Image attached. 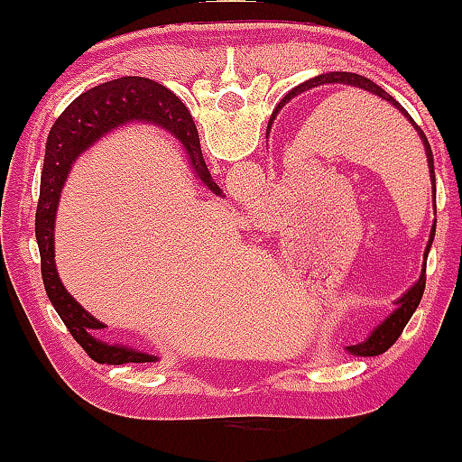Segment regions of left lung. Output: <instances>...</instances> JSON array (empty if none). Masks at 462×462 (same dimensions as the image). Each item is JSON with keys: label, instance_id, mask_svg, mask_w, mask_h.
Segmentation results:
<instances>
[{"label": "left lung", "instance_id": "8db88e82", "mask_svg": "<svg viewBox=\"0 0 462 462\" xmlns=\"http://www.w3.org/2000/svg\"><path fill=\"white\" fill-rule=\"evenodd\" d=\"M319 84H352V87H358V88H363V91H369V93L378 95V97H383L389 104H393L395 108L400 110V113L404 115L408 121H411L412 128L417 130L419 139L423 141V147H426V156H428V167H430V180H432V187H434V198H437V178H434V158H432L430 143H428L426 134H423V130L419 128L415 121H412V116L408 115L406 110L402 108V106L397 104L395 99L384 91V88H380L378 84L374 82V79H369V78H365V76H358V73H346V71L323 73V76L312 78V79H309V82H304V84H300V87H295L291 93H286L282 102L278 104V108H282V106L289 102L291 97H295V95H300L301 91H309V88H312V87H319ZM434 210H437V204H434ZM434 232H437V224L432 226V235H430V243H428V252H430ZM423 289H426V273H421L419 282L412 286V289L408 291L406 295H402V298L397 300V310L391 317H386V321L383 323V326L375 328L374 334H371L367 341L360 343V346H352L349 349H352L354 354H358V356H378V354H384L386 349H389L397 341V338H400V334L406 328L408 319H411L412 312L417 310L419 301H421Z\"/></svg>", "mask_w": 462, "mask_h": 462}]
</instances>
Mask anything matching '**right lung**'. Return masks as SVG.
Masks as SVG:
<instances>
[{
    "instance_id": "add662e5",
    "label": "right lung",
    "mask_w": 462,
    "mask_h": 462,
    "mask_svg": "<svg viewBox=\"0 0 462 462\" xmlns=\"http://www.w3.org/2000/svg\"><path fill=\"white\" fill-rule=\"evenodd\" d=\"M130 121H147L169 130L178 141H182L184 150L190 156L195 171L213 193H219V187L210 178L204 156H201L199 134L193 124V116L180 99L162 84L153 79L125 76L99 84L91 91L82 93L62 110L56 124L51 125L45 143V162L41 173V195L36 206V243L41 252V273L43 284L67 330L76 338L78 346L102 365L124 363H153L156 356L136 352V349L106 346L95 337V330H102V323L93 319L58 280L54 263V219L60 189L71 169V164L84 150L99 141L106 132Z\"/></svg>"
}]
</instances>
